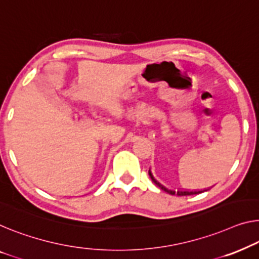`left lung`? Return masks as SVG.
I'll list each match as a JSON object with an SVG mask.
<instances>
[{
	"mask_svg": "<svg viewBox=\"0 0 259 259\" xmlns=\"http://www.w3.org/2000/svg\"><path fill=\"white\" fill-rule=\"evenodd\" d=\"M149 175H150V177H151V179H152V181L154 184L157 185L158 187H160L161 190L163 191H165V192H167V193H169V194H172V195H180V196H184V195H193V194H199V193H202V192H204V191H207V190H204V191H172V190H168V188H166L165 186H163V185L161 184H159L158 183V181L153 178V176L151 175V172H149Z\"/></svg>",
	"mask_w": 259,
	"mask_h": 259,
	"instance_id": "left-lung-1",
	"label": "left lung"
}]
</instances>
